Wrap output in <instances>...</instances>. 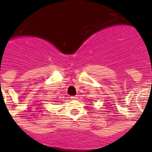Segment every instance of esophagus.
Returning <instances> with one entry per match:
<instances>
[{"label": "esophagus", "mask_w": 152, "mask_h": 152, "mask_svg": "<svg viewBox=\"0 0 152 152\" xmlns=\"http://www.w3.org/2000/svg\"><path fill=\"white\" fill-rule=\"evenodd\" d=\"M70 98H71L72 100H76V99L77 98V96H72Z\"/></svg>", "instance_id": "1"}]
</instances>
